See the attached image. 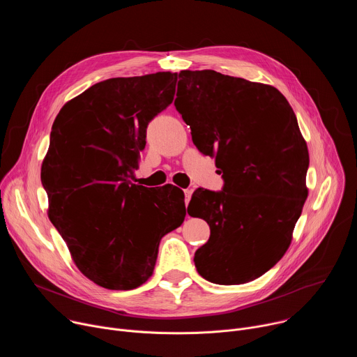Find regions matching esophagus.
Segmentation results:
<instances>
[{
    "mask_svg": "<svg viewBox=\"0 0 357 357\" xmlns=\"http://www.w3.org/2000/svg\"><path fill=\"white\" fill-rule=\"evenodd\" d=\"M183 193H185V202H186V203H189V200H190V196H192L193 190L188 188V189H183Z\"/></svg>",
    "mask_w": 357,
    "mask_h": 357,
    "instance_id": "obj_1",
    "label": "esophagus"
}]
</instances>
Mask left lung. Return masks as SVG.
Wrapping results in <instances>:
<instances>
[{"instance_id": "1", "label": "left lung", "mask_w": 357, "mask_h": 357, "mask_svg": "<svg viewBox=\"0 0 357 357\" xmlns=\"http://www.w3.org/2000/svg\"><path fill=\"white\" fill-rule=\"evenodd\" d=\"M175 107L225 182L189 202L188 213L211 227L195 267L213 284L256 280L285 254L308 196L310 154L294 110L275 87L215 70H182Z\"/></svg>"}]
</instances>
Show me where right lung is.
<instances>
[{
  "mask_svg": "<svg viewBox=\"0 0 357 357\" xmlns=\"http://www.w3.org/2000/svg\"><path fill=\"white\" fill-rule=\"evenodd\" d=\"M178 73L98 82L56 116L40 181L47 216L77 268L109 289L154 271L161 238L183 223V192L132 183L149 121L174 100Z\"/></svg>",
  "mask_w": 357,
  "mask_h": 357,
  "instance_id": "right-lung-1",
  "label": "right lung"
}]
</instances>
